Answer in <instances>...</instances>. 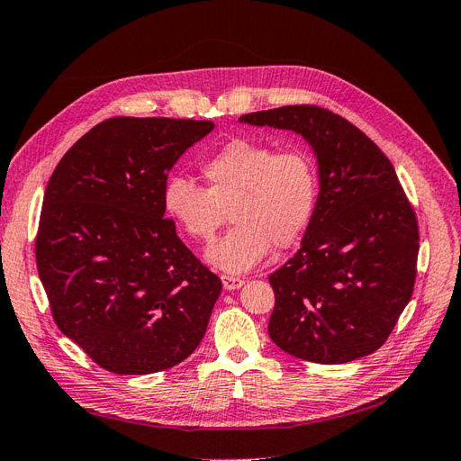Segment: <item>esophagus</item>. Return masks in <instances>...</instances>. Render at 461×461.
I'll return each instance as SVG.
<instances>
[{
  "mask_svg": "<svg viewBox=\"0 0 461 461\" xmlns=\"http://www.w3.org/2000/svg\"><path fill=\"white\" fill-rule=\"evenodd\" d=\"M221 285H224L226 291H235V288H241L245 285V279L233 277V276H221Z\"/></svg>",
  "mask_w": 461,
  "mask_h": 461,
  "instance_id": "esophagus-1",
  "label": "esophagus"
}]
</instances>
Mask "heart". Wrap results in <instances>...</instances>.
I'll return each instance as SVG.
<instances>
[{
  "label": "heart",
  "instance_id": "heart-1",
  "mask_svg": "<svg viewBox=\"0 0 461 461\" xmlns=\"http://www.w3.org/2000/svg\"><path fill=\"white\" fill-rule=\"evenodd\" d=\"M207 187L175 175L163 185V209L195 241H211L207 260L230 274L257 266L271 245L286 249L310 228L317 204V168L302 149L235 139L201 163Z\"/></svg>",
  "mask_w": 461,
  "mask_h": 461
}]
</instances>
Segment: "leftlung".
I'll use <instances>...</instances> for the list:
<instances>
[{
	"mask_svg": "<svg viewBox=\"0 0 461 461\" xmlns=\"http://www.w3.org/2000/svg\"><path fill=\"white\" fill-rule=\"evenodd\" d=\"M240 122L302 134L321 190L294 257L269 276L267 332L298 359L339 365L385 344L414 291L418 220L385 153L342 115L312 104L252 112Z\"/></svg>",
	"mask_w": 461,
	"mask_h": 461,
	"instance_id": "1",
	"label": "left lung"
}]
</instances>
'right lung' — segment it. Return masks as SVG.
I'll list each match as a JSON object with an SVG mask.
<instances>
[{
  "mask_svg": "<svg viewBox=\"0 0 461 461\" xmlns=\"http://www.w3.org/2000/svg\"><path fill=\"white\" fill-rule=\"evenodd\" d=\"M212 122L110 117L64 153L36 235L50 313L104 370L142 376L190 357L221 281L165 218L163 185Z\"/></svg>",
  "mask_w": 461,
  "mask_h": 461,
  "instance_id": "1",
  "label": "right lung"
}]
</instances>
